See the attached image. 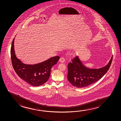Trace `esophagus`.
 <instances>
[{"label":"esophagus","mask_w":121,"mask_h":121,"mask_svg":"<svg viewBox=\"0 0 121 121\" xmlns=\"http://www.w3.org/2000/svg\"><path fill=\"white\" fill-rule=\"evenodd\" d=\"M59 61L61 63H64L65 61V58L63 57H61L60 58Z\"/></svg>","instance_id":"1"}]
</instances>
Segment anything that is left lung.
Returning <instances> with one entry per match:
<instances>
[{
	"mask_svg": "<svg viewBox=\"0 0 121 121\" xmlns=\"http://www.w3.org/2000/svg\"><path fill=\"white\" fill-rule=\"evenodd\" d=\"M113 56L107 65L100 69H89L83 64L76 56L68 65V80L77 88H84L101 79L108 71L112 63Z\"/></svg>",
	"mask_w": 121,
	"mask_h": 121,
	"instance_id": "left-lung-1",
	"label": "left lung"
}]
</instances>
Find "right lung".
<instances>
[{"mask_svg":"<svg viewBox=\"0 0 121 121\" xmlns=\"http://www.w3.org/2000/svg\"><path fill=\"white\" fill-rule=\"evenodd\" d=\"M14 40L15 38L12 42L10 53L13 68L15 72L22 79L33 86H38L43 84L48 80L51 69L57 63L59 56L53 57L34 65L24 64L15 55Z\"/></svg>","mask_w":121,"mask_h":121,"instance_id":"obj_1","label":"right lung"}]
</instances>
